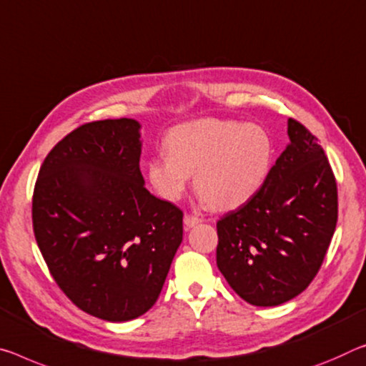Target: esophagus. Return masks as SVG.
<instances>
[{
	"mask_svg": "<svg viewBox=\"0 0 366 366\" xmlns=\"http://www.w3.org/2000/svg\"><path fill=\"white\" fill-rule=\"evenodd\" d=\"M199 223H202V219L199 217H194V214H185L184 217V224L187 226V228H194Z\"/></svg>",
	"mask_w": 366,
	"mask_h": 366,
	"instance_id": "1",
	"label": "esophagus"
}]
</instances>
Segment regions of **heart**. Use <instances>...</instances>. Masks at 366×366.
<instances>
[{"label": "heart", "mask_w": 366, "mask_h": 366, "mask_svg": "<svg viewBox=\"0 0 366 366\" xmlns=\"http://www.w3.org/2000/svg\"><path fill=\"white\" fill-rule=\"evenodd\" d=\"M167 154L147 164L152 187L166 200H179L195 172V189L214 210L246 205L265 182L272 143L264 129L234 120L200 119L174 127L164 138Z\"/></svg>", "instance_id": "b5f03b06"}]
</instances>
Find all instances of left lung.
I'll return each instance as SVG.
<instances>
[{"mask_svg": "<svg viewBox=\"0 0 366 366\" xmlns=\"http://www.w3.org/2000/svg\"><path fill=\"white\" fill-rule=\"evenodd\" d=\"M290 144L262 189L217 223V265L254 306H278L316 277L337 224V184L317 138L288 119Z\"/></svg>", "mask_w": 366, "mask_h": 366, "instance_id": "obj_1", "label": "left lung"}]
</instances>
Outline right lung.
<instances>
[{
    "label": "right lung",
    "instance_id": "1",
    "mask_svg": "<svg viewBox=\"0 0 366 366\" xmlns=\"http://www.w3.org/2000/svg\"><path fill=\"white\" fill-rule=\"evenodd\" d=\"M140 130L133 119L81 125L47 154L34 189L50 274L79 310L110 322L152 308L182 242V212L144 187Z\"/></svg>",
    "mask_w": 366,
    "mask_h": 366
}]
</instances>
